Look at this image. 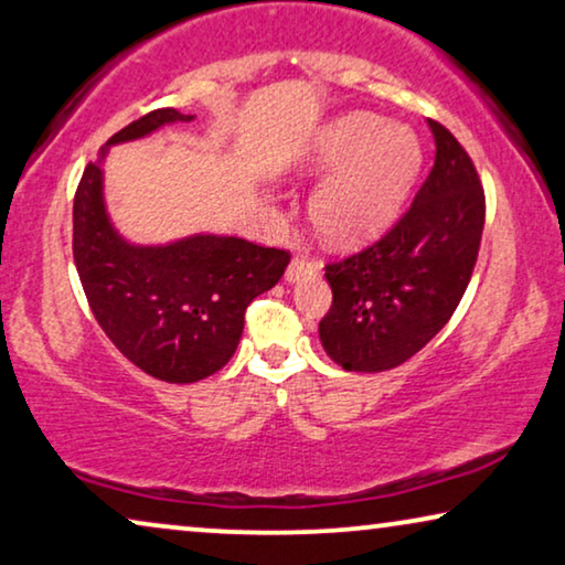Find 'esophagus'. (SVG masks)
<instances>
[{"instance_id":"34e87169","label":"esophagus","mask_w":565,"mask_h":565,"mask_svg":"<svg viewBox=\"0 0 565 565\" xmlns=\"http://www.w3.org/2000/svg\"><path fill=\"white\" fill-rule=\"evenodd\" d=\"M320 274V266L317 264H307V260L301 258H294L289 266H286V274H284V281L286 284H294L299 279H307V276H317Z\"/></svg>"}]
</instances>
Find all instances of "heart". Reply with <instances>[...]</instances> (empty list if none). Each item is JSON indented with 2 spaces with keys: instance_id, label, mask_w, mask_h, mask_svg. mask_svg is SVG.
<instances>
[{
  "instance_id": "1",
  "label": "heart",
  "mask_w": 565,
  "mask_h": 565,
  "mask_svg": "<svg viewBox=\"0 0 565 565\" xmlns=\"http://www.w3.org/2000/svg\"><path fill=\"white\" fill-rule=\"evenodd\" d=\"M419 166L412 127L373 113L340 115L317 130L301 161L309 177L328 173L309 200V220L335 248L376 241L399 217Z\"/></svg>"
}]
</instances>
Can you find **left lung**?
<instances>
[{"label": "left lung", "instance_id": "obj_1", "mask_svg": "<svg viewBox=\"0 0 565 565\" xmlns=\"http://www.w3.org/2000/svg\"><path fill=\"white\" fill-rule=\"evenodd\" d=\"M435 163L409 212L359 256L324 268L332 307L320 343L345 371L396 369L430 343L456 312L476 266L483 189L471 158L427 120Z\"/></svg>", "mask_w": 565, "mask_h": 565}]
</instances>
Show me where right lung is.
Segmentation results:
<instances>
[{
    "label": "right lung",
    "instance_id": "1",
    "mask_svg": "<svg viewBox=\"0 0 565 565\" xmlns=\"http://www.w3.org/2000/svg\"><path fill=\"white\" fill-rule=\"evenodd\" d=\"M192 120L156 109L122 127L86 166L74 200V260L99 328L127 361L169 384H194L233 359L245 309L289 266L286 250L235 235L194 233L142 245L115 227L105 202L109 148Z\"/></svg>",
    "mask_w": 565,
    "mask_h": 565
}]
</instances>
